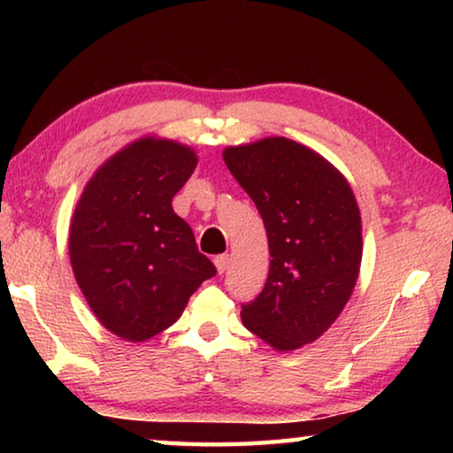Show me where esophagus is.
<instances>
[{"label": "esophagus", "mask_w": 453, "mask_h": 453, "mask_svg": "<svg viewBox=\"0 0 453 453\" xmlns=\"http://www.w3.org/2000/svg\"><path fill=\"white\" fill-rule=\"evenodd\" d=\"M213 264H216V270L218 273H224L227 267H229V256H218L216 259H213Z\"/></svg>", "instance_id": "1"}]
</instances>
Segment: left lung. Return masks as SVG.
I'll return each mask as SVG.
<instances>
[{"instance_id": "obj_1", "label": "left lung", "mask_w": 453, "mask_h": 453, "mask_svg": "<svg viewBox=\"0 0 453 453\" xmlns=\"http://www.w3.org/2000/svg\"><path fill=\"white\" fill-rule=\"evenodd\" d=\"M254 199L270 243V273L242 305L251 334L278 351L316 342L346 308L362 264V216L348 180L305 145L265 137L224 150Z\"/></svg>"}]
</instances>
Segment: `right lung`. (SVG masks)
I'll return each mask as SVG.
<instances>
[{
    "mask_svg": "<svg viewBox=\"0 0 453 453\" xmlns=\"http://www.w3.org/2000/svg\"><path fill=\"white\" fill-rule=\"evenodd\" d=\"M197 165L188 145L142 137L107 159L83 188L70 259L105 329L145 342L178 321L189 296L216 275L172 199Z\"/></svg>",
    "mask_w": 453,
    "mask_h": 453,
    "instance_id": "right-lung-1",
    "label": "right lung"
}]
</instances>
